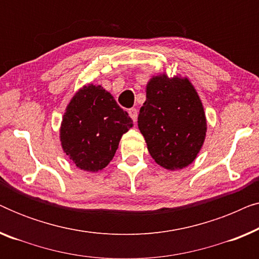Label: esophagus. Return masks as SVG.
Instances as JSON below:
<instances>
[{"label":"esophagus","instance_id":"obj_1","mask_svg":"<svg viewBox=\"0 0 259 259\" xmlns=\"http://www.w3.org/2000/svg\"><path fill=\"white\" fill-rule=\"evenodd\" d=\"M128 113H130V116H131V118H132L133 121L136 122L137 119H138V111H137V108H131L130 111H128Z\"/></svg>","mask_w":259,"mask_h":259}]
</instances>
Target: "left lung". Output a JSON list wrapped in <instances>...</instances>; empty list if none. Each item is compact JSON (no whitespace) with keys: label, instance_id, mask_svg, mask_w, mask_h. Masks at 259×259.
Instances as JSON below:
<instances>
[{"label":"left lung","instance_id":"obj_1","mask_svg":"<svg viewBox=\"0 0 259 259\" xmlns=\"http://www.w3.org/2000/svg\"><path fill=\"white\" fill-rule=\"evenodd\" d=\"M206 126L203 104L187 77L161 74L148 81L138 127L158 165L175 171L192 164Z\"/></svg>","mask_w":259,"mask_h":259}]
</instances>
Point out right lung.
<instances>
[{
    "instance_id": "1",
    "label": "right lung",
    "mask_w": 259,
    "mask_h": 259,
    "mask_svg": "<svg viewBox=\"0 0 259 259\" xmlns=\"http://www.w3.org/2000/svg\"><path fill=\"white\" fill-rule=\"evenodd\" d=\"M133 126L128 113L100 84L75 93L63 114L60 140L63 152L88 172L105 168L114 157L122 134Z\"/></svg>"
}]
</instances>
